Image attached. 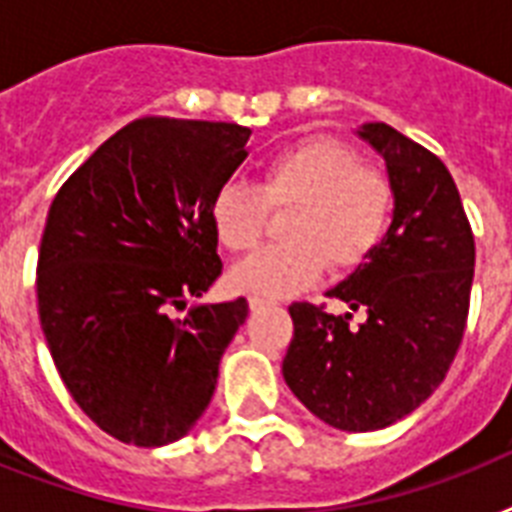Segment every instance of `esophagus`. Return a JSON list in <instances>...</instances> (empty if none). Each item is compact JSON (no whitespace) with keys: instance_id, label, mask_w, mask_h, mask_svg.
Returning a JSON list of instances; mask_svg holds the SVG:
<instances>
[{"instance_id":"34e87169","label":"esophagus","mask_w":512,"mask_h":512,"mask_svg":"<svg viewBox=\"0 0 512 512\" xmlns=\"http://www.w3.org/2000/svg\"><path fill=\"white\" fill-rule=\"evenodd\" d=\"M268 305H273V300H268V297H260V295L249 297V308H252V311H263V308H268Z\"/></svg>"}]
</instances>
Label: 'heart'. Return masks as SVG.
I'll list each match as a JSON object with an SVG mask.
<instances>
[{
    "instance_id": "1",
    "label": "heart",
    "mask_w": 512,
    "mask_h": 512,
    "mask_svg": "<svg viewBox=\"0 0 512 512\" xmlns=\"http://www.w3.org/2000/svg\"><path fill=\"white\" fill-rule=\"evenodd\" d=\"M281 236L231 273V284L260 297L295 295L324 271L348 273L377 252L396 212V185L356 148L313 135L281 148L260 167L257 185L223 183L209 201V223L228 252L260 244L268 209H287Z\"/></svg>"
}]
</instances>
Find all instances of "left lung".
<instances>
[{
    "instance_id": "1",
    "label": "left lung",
    "mask_w": 512,
    "mask_h": 512,
    "mask_svg": "<svg viewBox=\"0 0 512 512\" xmlns=\"http://www.w3.org/2000/svg\"><path fill=\"white\" fill-rule=\"evenodd\" d=\"M388 164L396 212L369 263L329 292L364 311L335 316L292 303L284 380L319 420L377 430L414 412L444 382L470 311L476 239L446 164L388 124L361 127Z\"/></svg>"
}]
</instances>
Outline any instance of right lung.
I'll return each instance as SVG.
<instances>
[{
    "label": "right lung",
    "instance_id": "1",
    "mask_svg": "<svg viewBox=\"0 0 512 512\" xmlns=\"http://www.w3.org/2000/svg\"><path fill=\"white\" fill-rule=\"evenodd\" d=\"M233 122L143 116L60 185L47 212L36 305L87 417L116 441L164 446L196 425L249 305H196L223 273L212 193L247 159Z\"/></svg>",
    "mask_w": 512,
    "mask_h": 512
}]
</instances>
